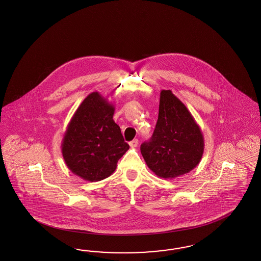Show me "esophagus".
Masks as SVG:
<instances>
[{"instance_id":"34e87169","label":"esophagus","mask_w":261,"mask_h":261,"mask_svg":"<svg viewBox=\"0 0 261 261\" xmlns=\"http://www.w3.org/2000/svg\"><path fill=\"white\" fill-rule=\"evenodd\" d=\"M138 144H139V141H138L137 139H135V140H133L132 142H129V145H130V147H131V148H135V147H137V146H138Z\"/></svg>"}]
</instances>
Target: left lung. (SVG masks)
I'll return each mask as SVG.
<instances>
[{"label": "left lung", "mask_w": 261, "mask_h": 261, "mask_svg": "<svg viewBox=\"0 0 261 261\" xmlns=\"http://www.w3.org/2000/svg\"><path fill=\"white\" fill-rule=\"evenodd\" d=\"M204 147L202 131L187 106L170 90H162L154 133L141 145L147 166L158 177L173 179L198 166Z\"/></svg>", "instance_id": "obj_1"}]
</instances>
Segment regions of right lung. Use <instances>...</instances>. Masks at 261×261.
<instances>
[{
    "label": "right lung",
    "mask_w": 261,
    "mask_h": 261,
    "mask_svg": "<svg viewBox=\"0 0 261 261\" xmlns=\"http://www.w3.org/2000/svg\"><path fill=\"white\" fill-rule=\"evenodd\" d=\"M115 107L97 92L79 105L64 134L61 150L66 166L85 181L97 182L116 170L129 149L119 125Z\"/></svg>",
    "instance_id": "add662e5"
}]
</instances>
